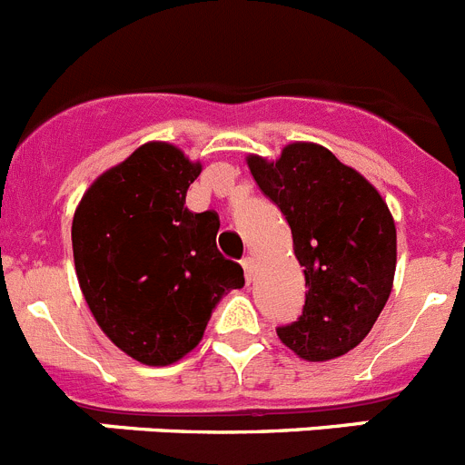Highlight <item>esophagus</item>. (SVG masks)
Segmentation results:
<instances>
[{
  "mask_svg": "<svg viewBox=\"0 0 465 465\" xmlns=\"http://www.w3.org/2000/svg\"><path fill=\"white\" fill-rule=\"evenodd\" d=\"M242 268H244V277H246V282L252 283L253 272H256V261H253L252 256H246L244 261H242Z\"/></svg>",
  "mask_w": 465,
  "mask_h": 465,
  "instance_id": "34e87169",
  "label": "esophagus"
}]
</instances>
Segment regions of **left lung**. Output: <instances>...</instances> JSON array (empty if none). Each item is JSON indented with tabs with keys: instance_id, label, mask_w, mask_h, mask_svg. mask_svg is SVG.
Masks as SVG:
<instances>
[{
	"instance_id": "obj_1",
	"label": "left lung",
	"mask_w": 465,
	"mask_h": 465,
	"mask_svg": "<svg viewBox=\"0 0 465 465\" xmlns=\"http://www.w3.org/2000/svg\"><path fill=\"white\" fill-rule=\"evenodd\" d=\"M258 188L282 209L305 272V307L277 335L300 359L347 354L375 326L393 289L396 223L384 197L326 146L293 142L277 160L249 155Z\"/></svg>"
}]
</instances>
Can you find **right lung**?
<instances>
[{"mask_svg": "<svg viewBox=\"0 0 465 465\" xmlns=\"http://www.w3.org/2000/svg\"><path fill=\"white\" fill-rule=\"evenodd\" d=\"M200 172L172 143H142L97 176L74 212L85 302L106 338L143 365L183 359L219 300L244 286L240 262L216 249L219 216L186 207Z\"/></svg>", "mask_w": 465, "mask_h": 465, "instance_id": "add662e5", "label": "right lung"}]
</instances>
